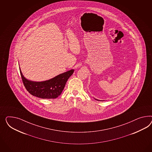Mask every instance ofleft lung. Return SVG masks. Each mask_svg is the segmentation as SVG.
<instances>
[{
	"instance_id": "obj_1",
	"label": "left lung",
	"mask_w": 152,
	"mask_h": 152,
	"mask_svg": "<svg viewBox=\"0 0 152 152\" xmlns=\"http://www.w3.org/2000/svg\"><path fill=\"white\" fill-rule=\"evenodd\" d=\"M96 99V100H98V99ZM98 101H99V100H98Z\"/></svg>"
}]
</instances>
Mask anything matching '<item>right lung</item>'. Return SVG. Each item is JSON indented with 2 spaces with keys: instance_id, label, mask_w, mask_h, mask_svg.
I'll use <instances>...</instances> for the list:
<instances>
[{
  "instance_id": "add662e5",
  "label": "right lung",
  "mask_w": 152,
  "mask_h": 152,
  "mask_svg": "<svg viewBox=\"0 0 152 152\" xmlns=\"http://www.w3.org/2000/svg\"><path fill=\"white\" fill-rule=\"evenodd\" d=\"M19 70L22 81L26 90L33 96L43 99L57 98L61 94L67 80L74 72L72 69L60 74L49 80L35 82L25 78L20 68Z\"/></svg>"
}]
</instances>
